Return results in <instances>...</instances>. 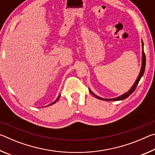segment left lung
<instances>
[{"mask_svg":"<svg viewBox=\"0 0 155 155\" xmlns=\"http://www.w3.org/2000/svg\"><path fill=\"white\" fill-rule=\"evenodd\" d=\"M142 42V47H143V49H142V63H141V70H140V74H139L138 77L137 78V79H136L135 83L133 84V85L132 86V87L130 89V90L127 91V93H125L124 94H122V96L117 97V98H110V99H106V98H101V97H99L98 96H96V94H94L92 91H91L90 89H89V90H90V93H91L93 94V95L96 97V98H98L100 100H103V101H122V100H124L127 98H128V96H129L130 94H132L133 92H134V91L135 90L136 87H137V86L138 85L139 82H140V81L141 79V78L142 77V76L143 75V73L144 71H145V68H146V56H145V53H144V51H143V41H141Z\"/></svg>","mask_w":155,"mask_h":155,"instance_id":"8db88e82","label":"left lung"}]
</instances>
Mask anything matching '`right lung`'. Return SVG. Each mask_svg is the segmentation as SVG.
Returning a JSON list of instances; mask_svg holds the SVG:
<instances>
[{
  "instance_id": "right-lung-1",
  "label": "right lung",
  "mask_w": 155,
  "mask_h": 155,
  "mask_svg": "<svg viewBox=\"0 0 155 155\" xmlns=\"http://www.w3.org/2000/svg\"><path fill=\"white\" fill-rule=\"evenodd\" d=\"M60 96H61V94H59V96H58V98H57V100H56V101H54V102H53V103H51V104H49V105H51V104H54V103H56V102H57V101H58V100L59 99V98H60Z\"/></svg>"
}]
</instances>
